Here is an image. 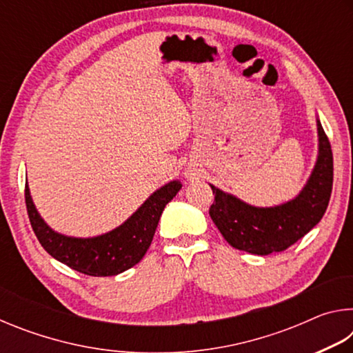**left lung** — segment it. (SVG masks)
Segmentation results:
<instances>
[{"instance_id": "8db88e82", "label": "left lung", "mask_w": 353, "mask_h": 353, "mask_svg": "<svg viewBox=\"0 0 353 353\" xmlns=\"http://www.w3.org/2000/svg\"><path fill=\"white\" fill-rule=\"evenodd\" d=\"M318 159L294 199L274 207H255L210 183L214 202L210 218L232 248L255 255L282 252L307 235L327 210L333 185V154L319 118Z\"/></svg>"}]
</instances>
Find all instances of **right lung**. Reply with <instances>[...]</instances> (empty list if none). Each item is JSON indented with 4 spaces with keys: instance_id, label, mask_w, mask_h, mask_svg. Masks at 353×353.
I'll return each mask as SVG.
<instances>
[{
    "instance_id": "obj_1",
    "label": "right lung",
    "mask_w": 353,
    "mask_h": 353,
    "mask_svg": "<svg viewBox=\"0 0 353 353\" xmlns=\"http://www.w3.org/2000/svg\"><path fill=\"white\" fill-rule=\"evenodd\" d=\"M181 188L182 183L179 181L165 183L155 190L121 225L107 234L90 238L68 236L52 230L35 208L28 183L25 198L34 234L48 254L77 272L109 277L135 266L145 256L162 212Z\"/></svg>"
}]
</instances>
